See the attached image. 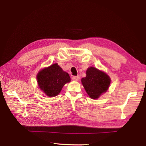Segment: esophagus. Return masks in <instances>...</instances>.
Returning <instances> with one entry per match:
<instances>
[{
    "label": "esophagus",
    "mask_w": 146,
    "mask_h": 146,
    "mask_svg": "<svg viewBox=\"0 0 146 146\" xmlns=\"http://www.w3.org/2000/svg\"><path fill=\"white\" fill-rule=\"evenodd\" d=\"M72 79L73 81H76V82H77L78 80H79V79H80V76H74V77H72Z\"/></svg>",
    "instance_id": "obj_1"
}]
</instances>
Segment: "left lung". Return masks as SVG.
<instances>
[{"instance_id": "left-lung-1", "label": "left lung", "mask_w": 146, "mask_h": 146, "mask_svg": "<svg viewBox=\"0 0 146 146\" xmlns=\"http://www.w3.org/2000/svg\"><path fill=\"white\" fill-rule=\"evenodd\" d=\"M86 76L81 82L88 95L92 99H99L107 91L111 83V78L105 72L94 67L88 68Z\"/></svg>"}]
</instances>
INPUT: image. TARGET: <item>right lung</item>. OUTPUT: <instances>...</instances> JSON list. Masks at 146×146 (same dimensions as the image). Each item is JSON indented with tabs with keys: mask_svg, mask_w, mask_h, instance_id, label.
<instances>
[{
	"mask_svg": "<svg viewBox=\"0 0 146 146\" xmlns=\"http://www.w3.org/2000/svg\"><path fill=\"white\" fill-rule=\"evenodd\" d=\"M36 79L38 87L50 98L58 95L65 84L70 82L68 73L64 71L57 63L39 70Z\"/></svg>",
	"mask_w": 146,
	"mask_h": 146,
	"instance_id": "obj_1",
	"label": "right lung"
}]
</instances>
